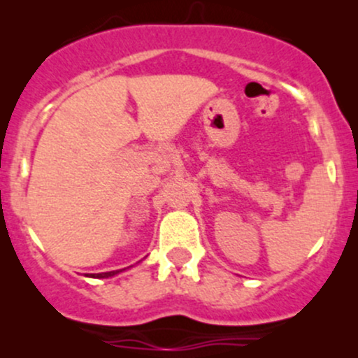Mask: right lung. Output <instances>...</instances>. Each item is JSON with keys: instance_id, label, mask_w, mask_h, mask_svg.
I'll return each instance as SVG.
<instances>
[{"instance_id": "add662e5", "label": "right lung", "mask_w": 358, "mask_h": 358, "mask_svg": "<svg viewBox=\"0 0 358 358\" xmlns=\"http://www.w3.org/2000/svg\"><path fill=\"white\" fill-rule=\"evenodd\" d=\"M119 271H109V273H99V274H92V278H109V276H114V274H117Z\"/></svg>"}]
</instances>
